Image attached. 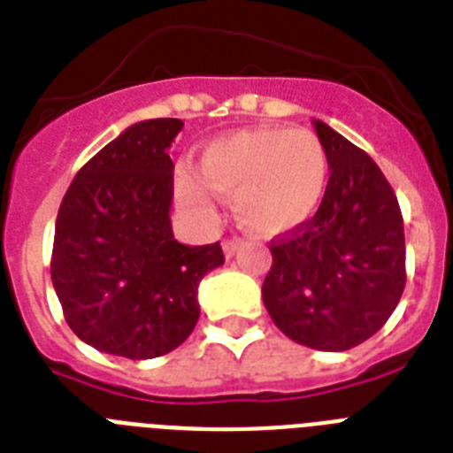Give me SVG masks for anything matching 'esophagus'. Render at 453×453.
Wrapping results in <instances>:
<instances>
[{
  "label": "esophagus",
  "mask_w": 453,
  "mask_h": 453,
  "mask_svg": "<svg viewBox=\"0 0 453 453\" xmlns=\"http://www.w3.org/2000/svg\"><path fill=\"white\" fill-rule=\"evenodd\" d=\"M239 249H242V239L230 237L223 242V253H226V257H233Z\"/></svg>",
  "instance_id": "obj_1"
}]
</instances>
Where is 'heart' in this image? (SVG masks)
Here are the masks:
<instances>
[{"instance_id": "obj_1", "label": "heart", "mask_w": 453, "mask_h": 453, "mask_svg": "<svg viewBox=\"0 0 453 453\" xmlns=\"http://www.w3.org/2000/svg\"><path fill=\"white\" fill-rule=\"evenodd\" d=\"M197 177L181 174L186 207L214 216L216 196L233 197L234 216L249 233L276 237L306 226L329 184V156L311 131L244 128L214 138L197 158Z\"/></svg>"}]
</instances>
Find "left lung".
<instances>
[{
	"label": "left lung",
	"mask_w": 453,
	"mask_h": 453,
	"mask_svg": "<svg viewBox=\"0 0 453 453\" xmlns=\"http://www.w3.org/2000/svg\"><path fill=\"white\" fill-rule=\"evenodd\" d=\"M329 184L306 226L273 239L262 302L295 343L355 348L382 329L405 288V234L394 188L366 151L313 121Z\"/></svg>",
	"instance_id": "8db88e82"
}]
</instances>
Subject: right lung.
<instances>
[{"label":"right lung","instance_id":"right-lung-1","mask_svg":"<svg viewBox=\"0 0 453 453\" xmlns=\"http://www.w3.org/2000/svg\"><path fill=\"white\" fill-rule=\"evenodd\" d=\"M181 119L121 131L80 168L62 200L52 285L80 341L108 355L154 359L180 348L200 318L197 285L226 257L220 244L184 246L173 234Z\"/></svg>","mask_w":453,"mask_h":453}]
</instances>
